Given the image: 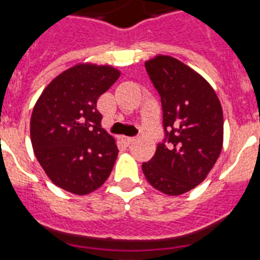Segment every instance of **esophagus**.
Returning <instances> with one entry per match:
<instances>
[{
  "instance_id": "obj_1",
  "label": "esophagus",
  "mask_w": 260,
  "mask_h": 260,
  "mask_svg": "<svg viewBox=\"0 0 260 260\" xmlns=\"http://www.w3.org/2000/svg\"><path fill=\"white\" fill-rule=\"evenodd\" d=\"M134 141H135V138H133V137H122V142L126 144V146L132 144Z\"/></svg>"
}]
</instances>
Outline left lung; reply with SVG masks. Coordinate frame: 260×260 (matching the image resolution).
<instances>
[{
    "mask_svg": "<svg viewBox=\"0 0 260 260\" xmlns=\"http://www.w3.org/2000/svg\"><path fill=\"white\" fill-rule=\"evenodd\" d=\"M144 66L161 100L165 137L142 169L158 191L185 194L203 182L221 152V104L207 80L173 57Z\"/></svg>",
    "mask_w": 260,
    "mask_h": 260,
    "instance_id": "left-lung-1",
    "label": "left lung"
}]
</instances>
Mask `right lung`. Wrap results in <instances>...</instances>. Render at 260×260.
I'll return each instance as SVG.
<instances>
[{"instance_id":"add662e5","label":"right lung","mask_w":260,"mask_h":260,"mask_svg":"<svg viewBox=\"0 0 260 260\" xmlns=\"http://www.w3.org/2000/svg\"><path fill=\"white\" fill-rule=\"evenodd\" d=\"M110 66L80 63L63 71L43 91L31 116V143L54 185L86 195L107 181L118 155L102 127L98 99L118 79Z\"/></svg>"}]
</instances>
